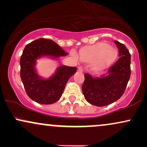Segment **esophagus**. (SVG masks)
I'll return each mask as SVG.
<instances>
[{
	"instance_id": "obj_1",
	"label": "esophagus",
	"mask_w": 147,
	"mask_h": 147,
	"mask_svg": "<svg viewBox=\"0 0 147 147\" xmlns=\"http://www.w3.org/2000/svg\"><path fill=\"white\" fill-rule=\"evenodd\" d=\"M77 70H78V72H83V68H82V67H78V68H77Z\"/></svg>"
}]
</instances>
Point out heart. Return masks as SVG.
Instances as JSON below:
<instances>
[{
  "instance_id": "b5f03b06",
  "label": "heart",
  "mask_w": 147,
  "mask_h": 147,
  "mask_svg": "<svg viewBox=\"0 0 147 147\" xmlns=\"http://www.w3.org/2000/svg\"><path fill=\"white\" fill-rule=\"evenodd\" d=\"M70 54L75 59H79L75 51H72ZM117 50L105 42L86 46L81 49L79 52L81 60L86 63H91L90 68L95 72L104 71L110 68L117 59Z\"/></svg>"
}]
</instances>
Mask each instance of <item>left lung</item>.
I'll return each instance as SVG.
<instances>
[{
  "label": "left lung",
  "mask_w": 147,
  "mask_h": 147,
  "mask_svg": "<svg viewBox=\"0 0 147 147\" xmlns=\"http://www.w3.org/2000/svg\"><path fill=\"white\" fill-rule=\"evenodd\" d=\"M119 49V59L109 69L107 75L92 77L84 75L85 80L82 91L86 100L97 106L112 104L122 97L131 76V55L126 47L119 41H114Z\"/></svg>",
  "instance_id": "8db88e82"
}]
</instances>
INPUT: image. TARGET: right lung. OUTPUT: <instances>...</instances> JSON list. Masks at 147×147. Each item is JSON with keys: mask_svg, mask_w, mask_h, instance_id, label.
<instances>
[{"mask_svg": "<svg viewBox=\"0 0 147 147\" xmlns=\"http://www.w3.org/2000/svg\"><path fill=\"white\" fill-rule=\"evenodd\" d=\"M67 55L59 45L50 39L38 38L25 46L20 59V75L30 99L41 104H52L61 98L65 84L77 68L61 65L51 77L45 79L37 73L36 65L37 60L43 57L57 59Z\"/></svg>", "mask_w": 147, "mask_h": 147, "instance_id": "add662e5", "label": "right lung"}]
</instances>
